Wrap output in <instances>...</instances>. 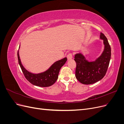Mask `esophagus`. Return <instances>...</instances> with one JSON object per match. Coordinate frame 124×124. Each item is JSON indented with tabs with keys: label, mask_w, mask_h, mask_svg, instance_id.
<instances>
[{
	"label": "esophagus",
	"mask_w": 124,
	"mask_h": 124,
	"mask_svg": "<svg viewBox=\"0 0 124 124\" xmlns=\"http://www.w3.org/2000/svg\"><path fill=\"white\" fill-rule=\"evenodd\" d=\"M67 59H68V61H70V60L72 59V54L71 53L69 54L67 56Z\"/></svg>",
	"instance_id": "obj_1"
}]
</instances>
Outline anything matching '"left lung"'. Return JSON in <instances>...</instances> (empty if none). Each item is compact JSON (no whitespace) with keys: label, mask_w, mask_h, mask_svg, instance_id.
<instances>
[{"label":"left lung","mask_w":124,"mask_h":124,"mask_svg":"<svg viewBox=\"0 0 124 124\" xmlns=\"http://www.w3.org/2000/svg\"><path fill=\"white\" fill-rule=\"evenodd\" d=\"M100 39L103 41L104 49L95 61L89 62L81 53L74 55V59L77 63L76 77L82 84L95 83L106 75L111 59V47L106 37L101 32Z\"/></svg>","instance_id":"8db88e82"}]
</instances>
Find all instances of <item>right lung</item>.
Masks as SVG:
<instances>
[{
    "label": "right lung",
    "mask_w": 124,
    "mask_h": 124,
    "mask_svg": "<svg viewBox=\"0 0 124 124\" xmlns=\"http://www.w3.org/2000/svg\"><path fill=\"white\" fill-rule=\"evenodd\" d=\"M17 58L22 72L26 79L32 84L42 87H48L55 83L58 78L60 69L67 61V57H65L55 62L49 68L44 72L33 73L26 70L22 65L18 51L17 52Z\"/></svg>",
    "instance_id": "1"
}]
</instances>
